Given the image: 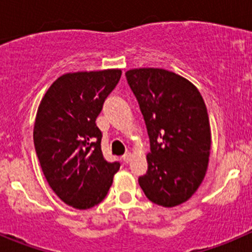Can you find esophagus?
I'll return each instance as SVG.
<instances>
[{
  "label": "esophagus",
  "instance_id": "34e87169",
  "mask_svg": "<svg viewBox=\"0 0 252 252\" xmlns=\"http://www.w3.org/2000/svg\"><path fill=\"white\" fill-rule=\"evenodd\" d=\"M131 158H133V155H131L130 152H126V154L123 156V161L126 162V163H129V162L131 161Z\"/></svg>",
  "mask_w": 252,
  "mask_h": 252
}]
</instances>
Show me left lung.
<instances>
[{
	"label": "left lung",
	"mask_w": 252,
	"mask_h": 252,
	"mask_svg": "<svg viewBox=\"0 0 252 252\" xmlns=\"http://www.w3.org/2000/svg\"><path fill=\"white\" fill-rule=\"evenodd\" d=\"M126 77L151 145L139 184L150 201L174 207L196 192L207 172L211 128L205 101L191 81L171 70L135 68Z\"/></svg>",
	"instance_id": "left-lung-1"
}]
</instances>
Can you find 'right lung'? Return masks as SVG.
<instances>
[{"label": "right lung", "mask_w": 252, "mask_h": 252, "mask_svg": "<svg viewBox=\"0 0 252 252\" xmlns=\"http://www.w3.org/2000/svg\"><path fill=\"white\" fill-rule=\"evenodd\" d=\"M121 75L117 68L65 73L37 108L32 134L42 173L55 194L78 210L100 204L121 167L103 158L95 123Z\"/></svg>", "instance_id": "1"}]
</instances>
